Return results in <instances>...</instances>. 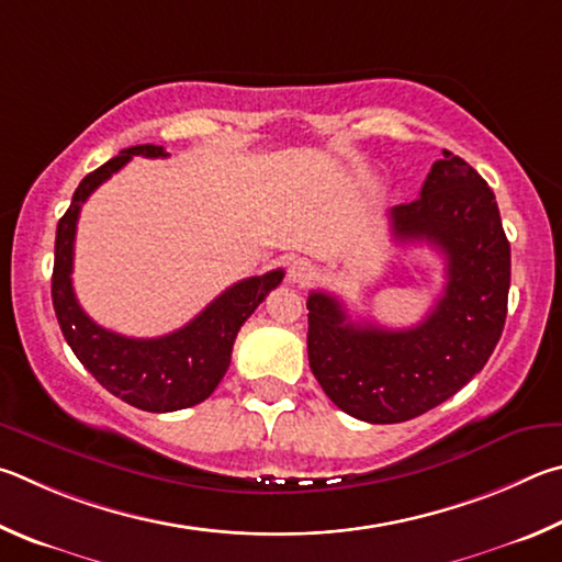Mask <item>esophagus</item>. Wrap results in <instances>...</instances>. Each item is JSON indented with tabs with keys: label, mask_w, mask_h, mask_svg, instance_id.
<instances>
[{
	"label": "esophagus",
	"mask_w": 562,
	"mask_h": 562,
	"mask_svg": "<svg viewBox=\"0 0 562 562\" xmlns=\"http://www.w3.org/2000/svg\"><path fill=\"white\" fill-rule=\"evenodd\" d=\"M313 276V266L306 259H296L289 266V283L293 286H306Z\"/></svg>",
	"instance_id": "obj_1"
}]
</instances>
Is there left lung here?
Wrapping results in <instances>:
<instances>
[{
  "label": "left lung",
  "instance_id": "left-lung-1",
  "mask_svg": "<svg viewBox=\"0 0 562 562\" xmlns=\"http://www.w3.org/2000/svg\"><path fill=\"white\" fill-rule=\"evenodd\" d=\"M400 241L445 254L447 286L415 328L350 321L330 293L308 296V362L350 417L395 425L441 405L481 372L506 323L510 244L484 177L454 153L431 165L415 202L390 212Z\"/></svg>",
  "mask_w": 562,
  "mask_h": 562
}]
</instances>
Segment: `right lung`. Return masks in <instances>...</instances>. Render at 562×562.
<instances>
[{"label": "right lung", "instance_id": "obj_1", "mask_svg": "<svg viewBox=\"0 0 562 562\" xmlns=\"http://www.w3.org/2000/svg\"><path fill=\"white\" fill-rule=\"evenodd\" d=\"M133 155L167 157L160 145H133L83 177L56 226L52 299L74 356L111 395L145 412H175L200 405L216 390L232 362L236 333L259 308L266 293L279 286L283 271L276 269L234 283L170 336L125 338L93 323L78 306L71 281L78 212L93 190L131 162Z\"/></svg>", "mask_w": 562, "mask_h": 562}]
</instances>
